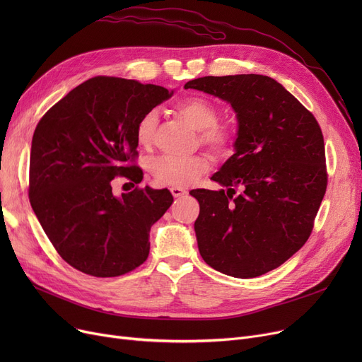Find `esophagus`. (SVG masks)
<instances>
[{
	"instance_id": "obj_1",
	"label": "esophagus",
	"mask_w": 362,
	"mask_h": 362,
	"mask_svg": "<svg viewBox=\"0 0 362 362\" xmlns=\"http://www.w3.org/2000/svg\"><path fill=\"white\" fill-rule=\"evenodd\" d=\"M170 191H171V195H173L175 198H182L186 195V191H183V189H180V187H171Z\"/></svg>"
}]
</instances>
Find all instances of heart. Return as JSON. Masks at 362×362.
<instances>
[{"label": "heart", "mask_w": 362, "mask_h": 362, "mask_svg": "<svg viewBox=\"0 0 362 362\" xmlns=\"http://www.w3.org/2000/svg\"><path fill=\"white\" fill-rule=\"evenodd\" d=\"M180 116L191 123L195 129L201 130L199 139L210 146L220 156L227 154L232 145V132L224 124H218L217 107L205 98L189 97L176 104ZM158 123V114L156 110L145 112L136 124V141L139 145L146 146L151 144L152 136ZM210 168V161L204 156L189 158H177L171 156L157 157L151 164L154 177L167 186L186 187L192 185L201 175Z\"/></svg>", "instance_id": "1"}]
</instances>
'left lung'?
<instances>
[{"label": "left lung", "instance_id": "8db88e82", "mask_svg": "<svg viewBox=\"0 0 362 362\" xmlns=\"http://www.w3.org/2000/svg\"><path fill=\"white\" fill-rule=\"evenodd\" d=\"M185 89L230 104L238 120L235 154L211 177L226 192H191L199 202L194 226L199 254L214 270L232 277L269 273L308 240L325 198L321 129L269 76H205L189 81Z\"/></svg>", "mask_w": 362, "mask_h": 362}]
</instances>
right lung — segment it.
Here are the masks:
<instances>
[{
  "label": "right lung",
  "mask_w": 362,
  "mask_h": 362,
  "mask_svg": "<svg viewBox=\"0 0 362 362\" xmlns=\"http://www.w3.org/2000/svg\"><path fill=\"white\" fill-rule=\"evenodd\" d=\"M173 90L98 76L70 90L37 123L30 148L32 210L60 257L95 277L126 274L148 258L151 226L173 202L167 189L112 195L139 183L136 124Z\"/></svg>",
  "instance_id": "right-lung-1"
}]
</instances>
